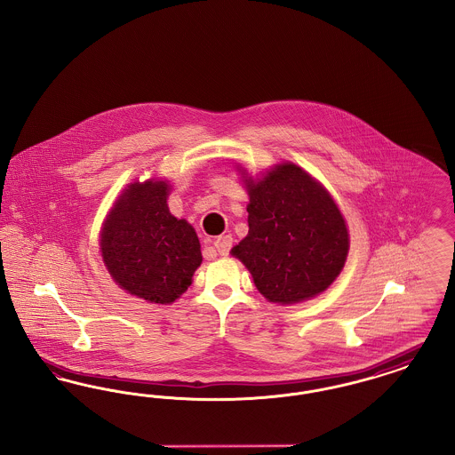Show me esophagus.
Wrapping results in <instances>:
<instances>
[{
    "mask_svg": "<svg viewBox=\"0 0 455 455\" xmlns=\"http://www.w3.org/2000/svg\"><path fill=\"white\" fill-rule=\"evenodd\" d=\"M213 245L221 256H228V252L232 249V235H220V237L215 238Z\"/></svg>",
    "mask_w": 455,
    "mask_h": 455,
    "instance_id": "esophagus-1",
    "label": "esophagus"
}]
</instances>
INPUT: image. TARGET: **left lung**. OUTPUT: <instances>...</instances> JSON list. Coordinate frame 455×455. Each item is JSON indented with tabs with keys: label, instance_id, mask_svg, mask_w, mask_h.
<instances>
[{
	"label": "left lung",
	"instance_id": "left-lung-1",
	"mask_svg": "<svg viewBox=\"0 0 455 455\" xmlns=\"http://www.w3.org/2000/svg\"><path fill=\"white\" fill-rule=\"evenodd\" d=\"M245 184L249 234L232 254L247 266L258 290L275 303L302 302L324 291L341 273L349 247L332 197L293 164Z\"/></svg>",
	"mask_w": 455,
	"mask_h": 455
}]
</instances>
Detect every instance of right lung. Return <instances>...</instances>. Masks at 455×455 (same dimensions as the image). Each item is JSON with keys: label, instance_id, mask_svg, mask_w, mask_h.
Returning a JSON list of instances; mask_svg holds the SVG:
<instances>
[{"label": "right lung", "instance_id": "right-lung-1", "mask_svg": "<svg viewBox=\"0 0 455 455\" xmlns=\"http://www.w3.org/2000/svg\"><path fill=\"white\" fill-rule=\"evenodd\" d=\"M165 182L131 184L102 230L108 273L131 295L172 303L191 284L201 245L186 220L171 215Z\"/></svg>", "mask_w": 455, "mask_h": 455}]
</instances>
